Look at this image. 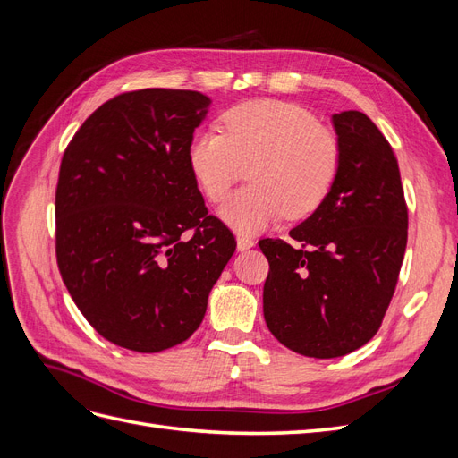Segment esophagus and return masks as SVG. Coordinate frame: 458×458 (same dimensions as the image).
Returning <instances> with one entry per match:
<instances>
[{
	"label": "esophagus",
	"instance_id": "obj_1",
	"mask_svg": "<svg viewBox=\"0 0 458 458\" xmlns=\"http://www.w3.org/2000/svg\"><path fill=\"white\" fill-rule=\"evenodd\" d=\"M252 246H254V239L252 237H248V234H239V237H237V250L239 252L250 250Z\"/></svg>",
	"mask_w": 458,
	"mask_h": 458
}]
</instances>
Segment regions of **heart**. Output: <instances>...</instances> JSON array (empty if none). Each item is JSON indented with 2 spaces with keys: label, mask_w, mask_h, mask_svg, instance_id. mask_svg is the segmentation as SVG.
I'll return each instance as SVG.
<instances>
[{
  "label": "heart",
  "mask_w": 458,
  "mask_h": 458,
  "mask_svg": "<svg viewBox=\"0 0 458 458\" xmlns=\"http://www.w3.org/2000/svg\"><path fill=\"white\" fill-rule=\"evenodd\" d=\"M225 133L206 128L191 140L187 160L204 197L221 202L246 165L250 187L219 208L237 233H259L286 214L303 217L336 183L342 145L308 108L271 99L248 101L221 118Z\"/></svg>",
  "instance_id": "obj_1"
}]
</instances>
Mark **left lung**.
Instances as JSON below:
<instances>
[{
    "label": "left lung",
    "mask_w": 458,
    "mask_h": 458,
    "mask_svg": "<svg viewBox=\"0 0 458 458\" xmlns=\"http://www.w3.org/2000/svg\"><path fill=\"white\" fill-rule=\"evenodd\" d=\"M342 145L325 202L281 239L259 241L269 261L263 317L288 350L348 355L377 335L407 246V204L394 150L367 114H332Z\"/></svg>",
    "instance_id": "8db88e82"
}]
</instances>
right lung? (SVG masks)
Returning <instances> with one entry per match:
<instances>
[{
    "label": "right lung",
    "instance_id": "right-lung-1",
    "mask_svg": "<svg viewBox=\"0 0 458 458\" xmlns=\"http://www.w3.org/2000/svg\"><path fill=\"white\" fill-rule=\"evenodd\" d=\"M210 103L187 89L122 93L64 150L59 271L88 323L120 348L157 353L185 342L237 248L208 216L187 160Z\"/></svg>",
    "mask_w": 458,
    "mask_h": 458
}]
</instances>
